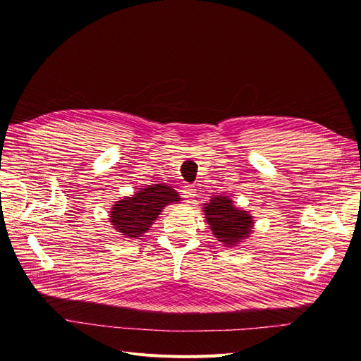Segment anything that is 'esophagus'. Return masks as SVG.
I'll use <instances>...</instances> for the list:
<instances>
[{
  "label": "esophagus",
  "mask_w": 361,
  "mask_h": 361,
  "mask_svg": "<svg viewBox=\"0 0 361 361\" xmlns=\"http://www.w3.org/2000/svg\"><path fill=\"white\" fill-rule=\"evenodd\" d=\"M181 195H183V197H184L187 202H190V200H193L195 196H196V188H195L193 185H190V184H185V185L181 187Z\"/></svg>",
  "instance_id": "1"
}]
</instances>
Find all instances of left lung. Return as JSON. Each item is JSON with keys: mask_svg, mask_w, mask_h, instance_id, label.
Here are the masks:
<instances>
[{"mask_svg": "<svg viewBox=\"0 0 361 361\" xmlns=\"http://www.w3.org/2000/svg\"><path fill=\"white\" fill-rule=\"evenodd\" d=\"M204 215L218 241L233 245L247 237L252 231V216L245 211H238L233 200L225 196L214 197L211 203H204Z\"/></svg>", "mask_w": 361, "mask_h": 361, "instance_id": "left-lung-1", "label": "left lung"}]
</instances>
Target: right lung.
Masks as SVG:
<instances>
[{"label":"right lung","instance_id":"obj_1","mask_svg":"<svg viewBox=\"0 0 361 361\" xmlns=\"http://www.w3.org/2000/svg\"><path fill=\"white\" fill-rule=\"evenodd\" d=\"M180 196L174 188L154 184L133 197L117 202L112 206L111 224L127 238L142 237L168 203L178 202Z\"/></svg>","mask_w":361,"mask_h":361}]
</instances>
